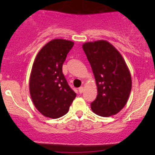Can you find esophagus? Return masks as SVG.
I'll return each mask as SVG.
<instances>
[{
	"label": "esophagus",
	"instance_id": "esophagus-1",
	"mask_svg": "<svg viewBox=\"0 0 155 155\" xmlns=\"http://www.w3.org/2000/svg\"><path fill=\"white\" fill-rule=\"evenodd\" d=\"M83 91H84V87H79V92L81 94V93H83Z\"/></svg>",
	"mask_w": 155,
	"mask_h": 155
}]
</instances>
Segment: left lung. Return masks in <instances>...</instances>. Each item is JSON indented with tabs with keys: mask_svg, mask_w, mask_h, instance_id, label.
Listing matches in <instances>:
<instances>
[{
	"mask_svg": "<svg viewBox=\"0 0 155 155\" xmlns=\"http://www.w3.org/2000/svg\"><path fill=\"white\" fill-rule=\"evenodd\" d=\"M82 48L91 64L97 97L91 103L98 116L116 115L125 106L132 88L130 72L120 52L105 40L87 42Z\"/></svg>",
	"mask_w": 155,
	"mask_h": 155,
	"instance_id": "left-lung-1",
	"label": "left lung"
}]
</instances>
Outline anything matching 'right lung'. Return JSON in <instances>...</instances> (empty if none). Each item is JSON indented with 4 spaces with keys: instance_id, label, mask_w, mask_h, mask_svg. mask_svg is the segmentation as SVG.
I'll return each mask as SVG.
<instances>
[{
    "instance_id": "add662e5",
    "label": "right lung",
    "mask_w": 155,
    "mask_h": 155,
    "mask_svg": "<svg viewBox=\"0 0 155 155\" xmlns=\"http://www.w3.org/2000/svg\"><path fill=\"white\" fill-rule=\"evenodd\" d=\"M74 43L55 39L39 50L29 79V91L34 105L46 117L57 119L69 110L76 93L68 85L62 72L63 64Z\"/></svg>"
}]
</instances>
